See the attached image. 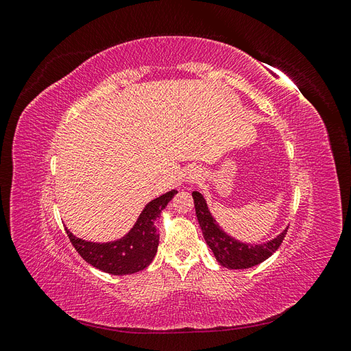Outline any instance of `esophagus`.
<instances>
[{"label": "esophagus", "instance_id": "34e87169", "mask_svg": "<svg viewBox=\"0 0 351 351\" xmlns=\"http://www.w3.org/2000/svg\"><path fill=\"white\" fill-rule=\"evenodd\" d=\"M199 177H200L199 169H196V168H190V169H187V171L184 173V180H186L187 183L197 182Z\"/></svg>", "mask_w": 351, "mask_h": 351}]
</instances>
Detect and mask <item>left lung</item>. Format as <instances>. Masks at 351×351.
I'll return each instance as SVG.
<instances>
[{
	"instance_id": "obj_1",
	"label": "left lung",
	"mask_w": 351,
	"mask_h": 351,
	"mask_svg": "<svg viewBox=\"0 0 351 351\" xmlns=\"http://www.w3.org/2000/svg\"><path fill=\"white\" fill-rule=\"evenodd\" d=\"M195 200V209L196 217L199 221V226L204 232V239L206 241L210 250L214 252L217 261L224 268L228 269H246L252 268L254 265H259L261 262L267 261L271 254L277 250L287 234V228L271 241L262 243V244H247L240 243L239 240L230 237L226 234L221 227L217 224L214 217L210 215L208 209L206 200L204 199L199 192L192 193Z\"/></svg>"
}]
</instances>
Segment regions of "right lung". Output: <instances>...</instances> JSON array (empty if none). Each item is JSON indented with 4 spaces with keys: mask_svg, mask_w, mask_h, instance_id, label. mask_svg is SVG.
Masks as SVG:
<instances>
[{
    "mask_svg": "<svg viewBox=\"0 0 351 351\" xmlns=\"http://www.w3.org/2000/svg\"><path fill=\"white\" fill-rule=\"evenodd\" d=\"M176 193L177 190H171V192H167L165 195L149 202L137 218L133 228L120 240L110 243H92L77 239L66 228L67 236L74 249L92 267L111 275L139 272L155 258L159 244L155 221Z\"/></svg>",
    "mask_w": 351,
    "mask_h": 351,
    "instance_id": "right-lung-1",
    "label": "right lung"
}]
</instances>
